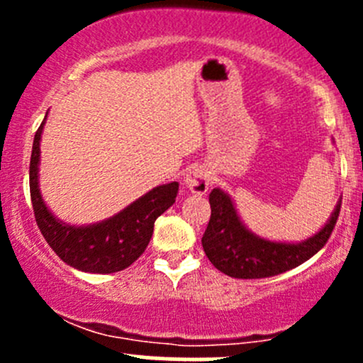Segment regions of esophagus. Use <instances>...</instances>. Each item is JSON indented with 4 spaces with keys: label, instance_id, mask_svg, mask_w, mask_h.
<instances>
[{
    "label": "esophagus",
    "instance_id": "34e87169",
    "mask_svg": "<svg viewBox=\"0 0 363 363\" xmlns=\"http://www.w3.org/2000/svg\"><path fill=\"white\" fill-rule=\"evenodd\" d=\"M184 184L193 195H205L212 184V172L208 167H195L186 174Z\"/></svg>",
    "mask_w": 363,
    "mask_h": 363
}]
</instances>
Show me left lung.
I'll return each instance as SVG.
<instances>
[{
    "label": "left lung",
    "instance_id": "obj_1",
    "mask_svg": "<svg viewBox=\"0 0 363 363\" xmlns=\"http://www.w3.org/2000/svg\"><path fill=\"white\" fill-rule=\"evenodd\" d=\"M211 219L202 246L212 265L237 279H262L295 269L316 255L330 239L340 212V200L327 225L302 242H274L246 228L228 193L214 188L208 195Z\"/></svg>",
    "mask_w": 363,
    "mask_h": 363
}]
</instances>
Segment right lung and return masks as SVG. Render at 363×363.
I'll return each mask as SVG.
<instances>
[{"label": "right lung", "instance_id": "obj_1", "mask_svg": "<svg viewBox=\"0 0 363 363\" xmlns=\"http://www.w3.org/2000/svg\"><path fill=\"white\" fill-rule=\"evenodd\" d=\"M43 124L45 121L35 133L29 163V191L40 232L52 251L73 269L91 274L124 270L145 251L158 216L175 203L179 182L156 186L116 216L100 223L86 226L67 225L49 211L38 188L40 138Z\"/></svg>", "mask_w": 363, "mask_h": 363}]
</instances>
